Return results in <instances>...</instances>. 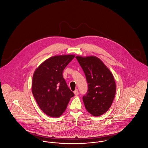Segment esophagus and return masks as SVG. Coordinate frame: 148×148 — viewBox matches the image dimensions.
<instances>
[{"label":"esophagus","instance_id":"34e87169","mask_svg":"<svg viewBox=\"0 0 148 148\" xmlns=\"http://www.w3.org/2000/svg\"><path fill=\"white\" fill-rule=\"evenodd\" d=\"M74 94H75V95H76V96L78 95L79 92H78V90H77V89H76L75 90V91L74 92Z\"/></svg>","mask_w":148,"mask_h":148}]
</instances>
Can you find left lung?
<instances>
[{"mask_svg": "<svg viewBox=\"0 0 148 148\" xmlns=\"http://www.w3.org/2000/svg\"><path fill=\"white\" fill-rule=\"evenodd\" d=\"M84 72L88 89L83 97L87 111L98 116L106 113L112 106L116 85L111 71L96 56H76Z\"/></svg>", "mask_w": 148, "mask_h": 148, "instance_id": "left-lung-1", "label": "left lung"}]
</instances>
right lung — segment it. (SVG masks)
Returning a JSON list of instances; mask_svg holds the SVG:
<instances>
[{
    "mask_svg": "<svg viewBox=\"0 0 148 148\" xmlns=\"http://www.w3.org/2000/svg\"><path fill=\"white\" fill-rule=\"evenodd\" d=\"M74 57L73 55L52 56L44 62L34 73L33 96L41 110L49 116H60L74 96L63 76L64 69Z\"/></svg>",
    "mask_w": 148,
    "mask_h": 148,
    "instance_id": "add662e5",
    "label": "right lung"
}]
</instances>
